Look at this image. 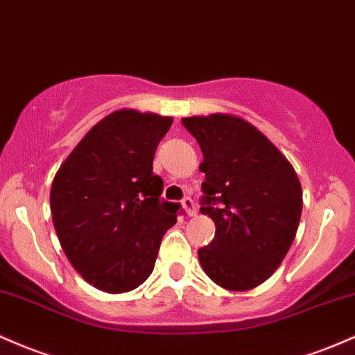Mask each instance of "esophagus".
I'll use <instances>...</instances> for the list:
<instances>
[{
    "mask_svg": "<svg viewBox=\"0 0 355 355\" xmlns=\"http://www.w3.org/2000/svg\"><path fill=\"white\" fill-rule=\"evenodd\" d=\"M182 205H184L187 216H189V217H193V216H196V214H197L196 202H193L190 197H184V200H182Z\"/></svg>",
    "mask_w": 355,
    "mask_h": 355,
    "instance_id": "obj_1",
    "label": "esophagus"
}]
</instances>
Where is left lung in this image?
<instances>
[{"label": "left lung", "mask_w": 355, "mask_h": 355, "mask_svg": "<svg viewBox=\"0 0 355 355\" xmlns=\"http://www.w3.org/2000/svg\"><path fill=\"white\" fill-rule=\"evenodd\" d=\"M204 162L200 212L216 224L198 261L214 283L246 291L266 282L285 259L302 216L293 166L248 121L231 114L184 118Z\"/></svg>", "instance_id": "obj_1"}]
</instances>
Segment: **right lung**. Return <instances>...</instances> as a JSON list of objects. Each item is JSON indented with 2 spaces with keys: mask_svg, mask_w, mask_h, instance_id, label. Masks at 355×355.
Returning <instances> with one entry per match:
<instances>
[{
  "mask_svg": "<svg viewBox=\"0 0 355 355\" xmlns=\"http://www.w3.org/2000/svg\"><path fill=\"white\" fill-rule=\"evenodd\" d=\"M173 119L121 109L96 124L62 163L52 190L53 227L70 264L107 293L151 275L180 204L162 198L153 173L158 143Z\"/></svg>",
  "mask_w": 355,
  "mask_h": 355,
  "instance_id": "right-lung-1",
  "label": "right lung"
}]
</instances>
